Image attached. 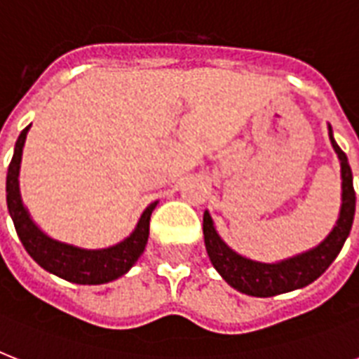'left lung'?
Instances as JSON below:
<instances>
[{
	"instance_id": "obj_1",
	"label": "left lung",
	"mask_w": 359,
	"mask_h": 359,
	"mask_svg": "<svg viewBox=\"0 0 359 359\" xmlns=\"http://www.w3.org/2000/svg\"><path fill=\"white\" fill-rule=\"evenodd\" d=\"M328 128L330 141H332V147L337 152L341 162V179H343L341 201L343 203H341L337 224L317 248L279 262L251 261V259L238 255L219 238L218 231L214 229L210 214L205 212L203 216V235H205V245H207L210 262L233 289L240 290L244 294L257 296V298H268V296L302 289L320 278L326 272V268L335 261V257L339 255L346 236L351 235L354 212H356V191L352 184V169L348 165V158L335 143L332 126Z\"/></svg>"
}]
</instances>
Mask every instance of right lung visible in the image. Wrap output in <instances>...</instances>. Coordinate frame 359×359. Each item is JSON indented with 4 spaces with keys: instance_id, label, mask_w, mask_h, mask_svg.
<instances>
[{
    "instance_id": "1",
    "label": "right lung",
    "mask_w": 359,
    "mask_h": 359,
    "mask_svg": "<svg viewBox=\"0 0 359 359\" xmlns=\"http://www.w3.org/2000/svg\"><path fill=\"white\" fill-rule=\"evenodd\" d=\"M29 126H25L18 135L13 160L8 163L7 171V208L25 251L33 257V261L39 266L50 273H55L57 278L67 279L70 283L100 285L124 276L145 250L147 240H149V222L158 201L151 203L145 208V212L141 214L140 222L135 225L134 233L128 238L106 250H81L76 245L50 238L33 224L20 197V160H22V149H24Z\"/></svg>"
}]
</instances>
